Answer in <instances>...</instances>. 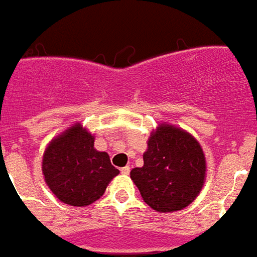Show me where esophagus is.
I'll return each mask as SVG.
<instances>
[{"label": "esophagus", "mask_w": 257, "mask_h": 257, "mask_svg": "<svg viewBox=\"0 0 257 257\" xmlns=\"http://www.w3.org/2000/svg\"><path fill=\"white\" fill-rule=\"evenodd\" d=\"M120 172L123 174V175H128V174H130V167H128V166H126V167L120 168Z\"/></svg>", "instance_id": "34e87169"}]
</instances>
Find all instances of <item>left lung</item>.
<instances>
[{"label": "left lung", "mask_w": 257, "mask_h": 257, "mask_svg": "<svg viewBox=\"0 0 257 257\" xmlns=\"http://www.w3.org/2000/svg\"><path fill=\"white\" fill-rule=\"evenodd\" d=\"M130 175L149 207L174 212L188 207L203 188L205 157L189 133L164 124L148 141L144 167Z\"/></svg>", "instance_id": "obj_1"}]
</instances>
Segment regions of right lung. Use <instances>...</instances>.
I'll list each match as a JSON object with an SVG mask.
<instances>
[{
    "instance_id": "obj_1",
    "label": "right lung",
    "mask_w": 257,
    "mask_h": 257,
    "mask_svg": "<svg viewBox=\"0 0 257 257\" xmlns=\"http://www.w3.org/2000/svg\"><path fill=\"white\" fill-rule=\"evenodd\" d=\"M42 171L56 197L72 207L94 203L119 174L108 153L95 151L93 136L79 124L50 142L45 151Z\"/></svg>"
}]
</instances>
